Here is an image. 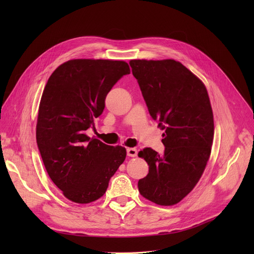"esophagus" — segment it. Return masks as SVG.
Masks as SVG:
<instances>
[{"label":"esophagus","mask_w":254,"mask_h":254,"mask_svg":"<svg viewBox=\"0 0 254 254\" xmlns=\"http://www.w3.org/2000/svg\"><path fill=\"white\" fill-rule=\"evenodd\" d=\"M127 154L130 157H135V156H137L138 151H137L136 148H127Z\"/></svg>","instance_id":"esophagus-1"}]
</instances>
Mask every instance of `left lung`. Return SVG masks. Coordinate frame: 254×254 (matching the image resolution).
<instances>
[{"mask_svg": "<svg viewBox=\"0 0 254 254\" xmlns=\"http://www.w3.org/2000/svg\"><path fill=\"white\" fill-rule=\"evenodd\" d=\"M129 65L149 114L165 129L163 155L151 148L138 153L149 166L139 191L157 205H175L192 190L210 157L214 120L208 92L174 60H131Z\"/></svg>", "mask_w": 254, "mask_h": 254, "instance_id": "1", "label": "left lung"}]
</instances>
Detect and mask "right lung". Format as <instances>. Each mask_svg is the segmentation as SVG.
Returning a JSON list of instances; mask_svg holds the SVG:
<instances>
[{"label": "right lung", "mask_w": 254, "mask_h": 254, "mask_svg": "<svg viewBox=\"0 0 254 254\" xmlns=\"http://www.w3.org/2000/svg\"><path fill=\"white\" fill-rule=\"evenodd\" d=\"M127 63L71 60L51 74L39 106L36 139L50 179L70 201L87 204L104 195L110 178L127 156L123 146L89 138L105 99Z\"/></svg>", "instance_id": "1"}]
</instances>
